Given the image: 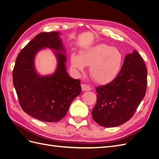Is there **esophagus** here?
Listing matches in <instances>:
<instances>
[{
	"label": "esophagus",
	"instance_id": "esophagus-1",
	"mask_svg": "<svg viewBox=\"0 0 159 159\" xmlns=\"http://www.w3.org/2000/svg\"><path fill=\"white\" fill-rule=\"evenodd\" d=\"M81 89H82V91H89L91 89V88L88 85L82 84L81 85Z\"/></svg>",
	"mask_w": 159,
	"mask_h": 159
}]
</instances>
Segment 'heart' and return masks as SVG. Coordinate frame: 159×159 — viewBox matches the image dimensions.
I'll return each mask as SVG.
<instances>
[{
	"label": "heart",
	"mask_w": 159,
	"mask_h": 159,
	"mask_svg": "<svg viewBox=\"0 0 159 159\" xmlns=\"http://www.w3.org/2000/svg\"><path fill=\"white\" fill-rule=\"evenodd\" d=\"M123 56L116 48L100 44L81 50L79 56L73 54L70 57L71 68L83 72L89 67L90 75L96 82L105 84L113 81L121 70Z\"/></svg>",
	"instance_id": "obj_1"
}]
</instances>
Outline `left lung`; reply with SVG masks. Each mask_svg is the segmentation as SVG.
<instances>
[{
    "label": "left lung",
    "mask_w": 159,
    "mask_h": 159,
    "mask_svg": "<svg viewBox=\"0 0 159 159\" xmlns=\"http://www.w3.org/2000/svg\"><path fill=\"white\" fill-rule=\"evenodd\" d=\"M147 70L141 56L134 50L125 56L121 71L111 82L95 88L97 102L92 117L99 125L114 127L128 121L144 98Z\"/></svg>",
    "instance_id": "obj_1"
}]
</instances>
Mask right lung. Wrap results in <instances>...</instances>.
Wrapping results in <instances>:
<instances>
[{"mask_svg": "<svg viewBox=\"0 0 159 159\" xmlns=\"http://www.w3.org/2000/svg\"><path fill=\"white\" fill-rule=\"evenodd\" d=\"M58 32H41L19 53L12 72L13 84L24 111L44 122H57L68 112L70 104L81 91L80 81L66 71L65 47ZM55 50L58 61L54 73L40 76L34 59L40 50Z\"/></svg>", "mask_w": 159, "mask_h": 159, "instance_id": "1", "label": "right lung"}]
</instances>
